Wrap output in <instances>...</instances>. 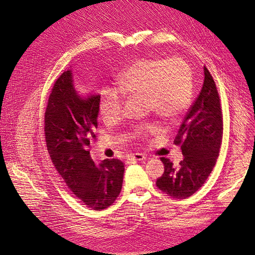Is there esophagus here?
<instances>
[{
	"instance_id": "34e87169",
	"label": "esophagus",
	"mask_w": 255,
	"mask_h": 255,
	"mask_svg": "<svg viewBox=\"0 0 255 255\" xmlns=\"http://www.w3.org/2000/svg\"><path fill=\"white\" fill-rule=\"evenodd\" d=\"M145 155L142 153H134V154H130V155L128 156V159H132V160H143L145 159Z\"/></svg>"
}]
</instances>
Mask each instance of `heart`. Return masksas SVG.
Segmentation results:
<instances>
[{"label":"heart","instance_id":"heart-1","mask_svg":"<svg viewBox=\"0 0 255 255\" xmlns=\"http://www.w3.org/2000/svg\"><path fill=\"white\" fill-rule=\"evenodd\" d=\"M116 85L100 92V112L107 120L121 115L125 96H143L146 109L169 119L182 115L192 99V73L181 57H138L116 75ZM157 130L156 123H144L134 135L143 139Z\"/></svg>","mask_w":255,"mask_h":255}]
</instances>
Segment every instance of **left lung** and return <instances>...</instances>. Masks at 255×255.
Wrapping results in <instances>:
<instances>
[{
    "label": "left lung",
    "mask_w": 255,
    "mask_h": 255,
    "mask_svg": "<svg viewBox=\"0 0 255 255\" xmlns=\"http://www.w3.org/2000/svg\"><path fill=\"white\" fill-rule=\"evenodd\" d=\"M223 121L218 90L213 76L204 66V82L200 95L185 116L174 143L181 145L184 155L174 166L160 157L165 171L156 186L168 196L186 199L194 195L211 174L219 156Z\"/></svg>",
    "instance_id": "obj_1"
}]
</instances>
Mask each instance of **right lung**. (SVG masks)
<instances>
[{
    "label": "right lung",
    "instance_id": "obj_1",
    "mask_svg": "<svg viewBox=\"0 0 255 255\" xmlns=\"http://www.w3.org/2000/svg\"><path fill=\"white\" fill-rule=\"evenodd\" d=\"M71 70L56 80L44 114V136L52 163L75 197L96 211L111 206L118 198L125 164L104 159L95 164L89 145L96 139L100 95L82 98L72 84Z\"/></svg>",
    "mask_w": 255,
    "mask_h": 255
}]
</instances>
